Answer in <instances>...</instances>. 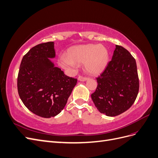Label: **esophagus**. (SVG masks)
Returning a JSON list of instances; mask_svg holds the SVG:
<instances>
[{
	"label": "esophagus",
	"mask_w": 158,
	"mask_h": 158,
	"mask_svg": "<svg viewBox=\"0 0 158 158\" xmlns=\"http://www.w3.org/2000/svg\"><path fill=\"white\" fill-rule=\"evenodd\" d=\"M88 79L87 77H84V76H79V77L78 78V80L79 81H81V82H84V81H85Z\"/></svg>",
	"instance_id": "1"
}]
</instances>
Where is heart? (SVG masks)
<instances>
[{
    "label": "heart",
    "mask_w": 158,
    "mask_h": 158,
    "mask_svg": "<svg viewBox=\"0 0 158 158\" xmlns=\"http://www.w3.org/2000/svg\"><path fill=\"white\" fill-rule=\"evenodd\" d=\"M109 57L108 50L103 45L85 44L70 47L66 56L60 57L59 63L64 69L84 63L85 70L89 74L98 75L106 68Z\"/></svg>",
    "instance_id": "obj_1"
}]
</instances>
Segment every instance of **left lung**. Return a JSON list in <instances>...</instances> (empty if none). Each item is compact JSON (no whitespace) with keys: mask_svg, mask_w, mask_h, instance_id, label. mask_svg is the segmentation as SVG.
<instances>
[{"mask_svg":"<svg viewBox=\"0 0 158 158\" xmlns=\"http://www.w3.org/2000/svg\"><path fill=\"white\" fill-rule=\"evenodd\" d=\"M96 80L97 88L91 96L100 113L117 116L135 102L139 91L136 63L123 47L116 45L111 60Z\"/></svg>","mask_w":158,"mask_h":158,"instance_id":"obj_1","label":"left lung"}]
</instances>
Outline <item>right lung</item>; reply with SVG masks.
<instances>
[{
    "instance_id": "add662e5",
    "label": "right lung",
    "mask_w": 158,
    "mask_h": 158,
    "mask_svg": "<svg viewBox=\"0 0 158 158\" xmlns=\"http://www.w3.org/2000/svg\"><path fill=\"white\" fill-rule=\"evenodd\" d=\"M55 56L54 42L38 44L23 56L18 75V92L23 103L44 118L55 117L64 109L77 83V79L55 67L49 59Z\"/></svg>"
}]
</instances>
